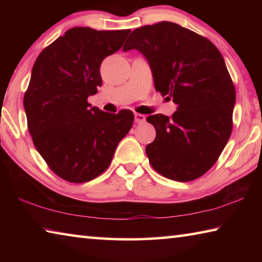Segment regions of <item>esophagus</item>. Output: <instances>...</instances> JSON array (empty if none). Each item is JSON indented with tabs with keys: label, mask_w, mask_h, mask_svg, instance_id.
<instances>
[{
	"label": "esophagus",
	"mask_w": 262,
	"mask_h": 262,
	"mask_svg": "<svg viewBox=\"0 0 262 262\" xmlns=\"http://www.w3.org/2000/svg\"><path fill=\"white\" fill-rule=\"evenodd\" d=\"M134 118H135V122H137V123H143L145 121V115H143V114L135 113Z\"/></svg>",
	"instance_id": "obj_1"
}]
</instances>
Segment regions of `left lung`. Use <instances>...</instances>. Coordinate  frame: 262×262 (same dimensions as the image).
<instances>
[{"label": "left lung", "instance_id": "1", "mask_svg": "<svg viewBox=\"0 0 262 262\" xmlns=\"http://www.w3.org/2000/svg\"><path fill=\"white\" fill-rule=\"evenodd\" d=\"M129 50L145 56L155 89L177 105L171 118H147L156 129V139L145 147L150 164L176 181L203 176L232 132L236 91L221 52L207 38L171 21L133 31L123 46Z\"/></svg>", "mask_w": 262, "mask_h": 262}]
</instances>
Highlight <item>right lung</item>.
I'll return each instance as SVG.
<instances>
[{
	"label": "right lung",
	"mask_w": 262,
	"mask_h": 262,
	"mask_svg": "<svg viewBox=\"0 0 262 262\" xmlns=\"http://www.w3.org/2000/svg\"><path fill=\"white\" fill-rule=\"evenodd\" d=\"M129 32L73 28L34 62L24 95L29 132L51 170L69 183L103 173L134 122L129 110L113 114L88 103L101 86V62L120 50Z\"/></svg>",
	"instance_id": "obj_1"
}]
</instances>
